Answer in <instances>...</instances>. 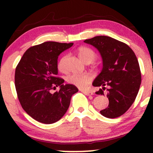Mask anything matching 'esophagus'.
<instances>
[{
  "label": "esophagus",
  "mask_w": 153,
  "mask_h": 153,
  "mask_svg": "<svg viewBox=\"0 0 153 153\" xmlns=\"http://www.w3.org/2000/svg\"><path fill=\"white\" fill-rule=\"evenodd\" d=\"M81 92L83 93L85 95H86V96H92V95H94V92H92V91H90L81 90Z\"/></svg>",
  "instance_id": "obj_1"
}]
</instances>
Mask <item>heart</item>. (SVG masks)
Wrapping results in <instances>:
<instances>
[{
    "label": "heart",
    "mask_w": 153,
    "mask_h": 153,
    "mask_svg": "<svg viewBox=\"0 0 153 153\" xmlns=\"http://www.w3.org/2000/svg\"><path fill=\"white\" fill-rule=\"evenodd\" d=\"M79 57L83 62H92L96 57V53L92 49L87 47H80L78 49ZM66 56H64L57 63V69L60 72L65 71ZM67 81L80 88H85L91 82V76L88 73H73L68 75Z\"/></svg>",
    "instance_id": "1"
}]
</instances>
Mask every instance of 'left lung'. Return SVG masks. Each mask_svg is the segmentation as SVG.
I'll return each mask as SVG.
<instances>
[{
  "mask_svg": "<svg viewBox=\"0 0 153 153\" xmlns=\"http://www.w3.org/2000/svg\"><path fill=\"white\" fill-rule=\"evenodd\" d=\"M84 42L96 47L103 59V69L93 85L102 87L96 91L104 95L108 86V106L100 111L107 118L124 114L134 103L141 84L140 65L133 50L125 43L107 36H97Z\"/></svg>",
  "mask_w": 153,
  "mask_h": 153,
  "instance_id": "8db88e82",
  "label": "left lung"
}]
</instances>
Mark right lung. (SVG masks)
Masks as SVG:
<instances>
[{"mask_svg": "<svg viewBox=\"0 0 153 153\" xmlns=\"http://www.w3.org/2000/svg\"><path fill=\"white\" fill-rule=\"evenodd\" d=\"M73 43L46 42L26 51L16 66L15 86L22 108L31 117L43 124L59 121L66 113L73 94L78 91L73 84L64 85L57 77L59 54ZM61 88L54 94L52 89Z\"/></svg>", "mask_w": 153, "mask_h": 153, "instance_id": "obj_1", "label": "right lung"}]
</instances>
